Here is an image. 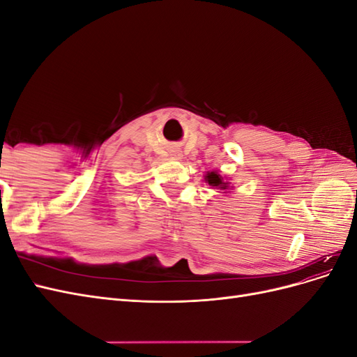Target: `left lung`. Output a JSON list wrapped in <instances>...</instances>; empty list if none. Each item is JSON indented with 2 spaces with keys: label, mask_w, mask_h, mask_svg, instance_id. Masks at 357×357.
<instances>
[{
  "label": "left lung",
  "mask_w": 357,
  "mask_h": 357,
  "mask_svg": "<svg viewBox=\"0 0 357 357\" xmlns=\"http://www.w3.org/2000/svg\"><path fill=\"white\" fill-rule=\"evenodd\" d=\"M204 181L208 183V185L214 189H219V190H223V193H229L234 186L231 185L229 178L226 176H222V172L218 171V169H213V171H208L207 174L204 176Z\"/></svg>",
  "instance_id": "obj_1"
}]
</instances>
